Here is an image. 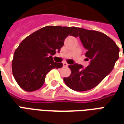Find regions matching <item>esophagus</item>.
Instances as JSON below:
<instances>
[{"instance_id":"1","label":"esophagus","mask_w":124,"mask_h":124,"mask_svg":"<svg viewBox=\"0 0 124 124\" xmlns=\"http://www.w3.org/2000/svg\"><path fill=\"white\" fill-rule=\"evenodd\" d=\"M63 66L64 67H68V64L66 62H63Z\"/></svg>"}]
</instances>
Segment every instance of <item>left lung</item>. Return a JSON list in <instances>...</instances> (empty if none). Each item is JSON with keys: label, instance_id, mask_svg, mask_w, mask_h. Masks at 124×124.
Returning a JSON list of instances; mask_svg holds the SVG:
<instances>
[{"label": "left lung", "instance_id": "1", "mask_svg": "<svg viewBox=\"0 0 124 124\" xmlns=\"http://www.w3.org/2000/svg\"><path fill=\"white\" fill-rule=\"evenodd\" d=\"M79 37L86 52V68L78 64L69 65L71 74L64 78L70 89L78 92L87 91L98 86L112 72L119 58L120 48L112 39L98 31L78 28Z\"/></svg>", "mask_w": 124, "mask_h": 124}]
</instances>
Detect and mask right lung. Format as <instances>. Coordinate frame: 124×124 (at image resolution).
Masks as SVG:
<instances>
[{
    "label": "right lung",
    "mask_w": 124,
    "mask_h": 124,
    "mask_svg": "<svg viewBox=\"0 0 124 124\" xmlns=\"http://www.w3.org/2000/svg\"><path fill=\"white\" fill-rule=\"evenodd\" d=\"M77 27L47 26L23 40L16 49L12 62V74L21 88L33 92L40 88L53 68L62 67L52 56L60 52L68 36L77 37Z\"/></svg>",
    "instance_id": "right-lung-1"
}]
</instances>
